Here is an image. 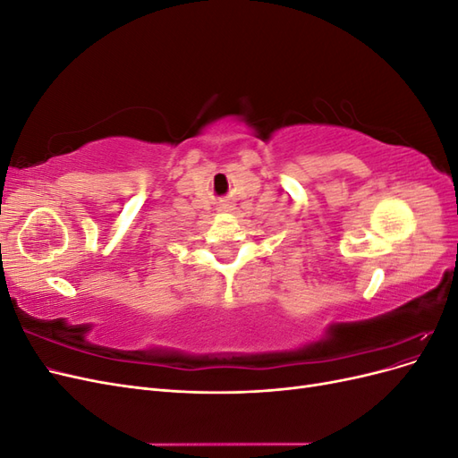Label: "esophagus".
Segmentation results:
<instances>
[{"mask_svg": "<svg viewBox=\"0 0 458 458\" xmlns=\"http://www.w3.org/2000/svg\"><path fill=\"white\" fill-rule=\"evenodd\" d=\"M229 208H231L229 204H219V210H224V212H225V210H229Z\"/></svg>", "mask_w": 458, "mask_h": 458, "instance_id": "34e87169", "label": "esophagus"}]
</instances>
